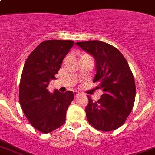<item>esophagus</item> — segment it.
Returning <instances> with one entry per match:
<instances>
[{
  "label": "esophagus",
  "mask_w": 155,
  "mask_h": 155,
  "mask_svg": "<svg viewBox=\"0 0 155 155\" xmlns=\"http://www.w3.org/2000/svg\"><path fill=\"white\" fill-rule=\"evenodd\" d=\"M74 95L75 97H78L79 95V92L77 91H74Z\"/></svg>",
  "instance_id": "34e87169"
}]
</instances>
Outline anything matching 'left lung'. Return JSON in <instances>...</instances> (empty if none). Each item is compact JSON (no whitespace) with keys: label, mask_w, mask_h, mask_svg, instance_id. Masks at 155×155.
<instances>
[{"label":"left lung","mask_w":155,"mask_h":155,"mask_svg":"<svg viewBox=\"0 0 155 155\" xmlns=\"http://www.w3.org/2000/svg\"><path fill=\"white\" fill-rule=\"evenodd\" d=\"M78 46L95 59L96 74L93 82L103 94L97 101L88 97L85 108L89 124L102 131L120 127L127 120L134 106L135 82L127 61L120 51L99 41L78 42Z\"/></svg>","instance_id":"8db88e82"}]
</instances>
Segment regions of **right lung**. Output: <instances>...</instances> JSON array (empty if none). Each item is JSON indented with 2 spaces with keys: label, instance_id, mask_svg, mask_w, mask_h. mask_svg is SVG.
Listing matches in <instances>:
<instances>
[{
  "label": "right lung",
  "instance_id": "1",
  "mask_svg": "<svg viewBox=\"0 0 155 155\" xmlns=\"http://www.w3.org/2000/svg\"><path fill=\"white\" fill-rule=\"evenodd\" d=\"M74 44L63 40L41 42L31 52L23 68L20 104L31 125L45 134L63 125L67 110L74 100L71 91L50 93L48 88Z\"/></svg>",
  "mask_w": 155,
  "mask_h": 155
}]
</instances>
